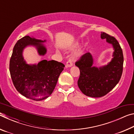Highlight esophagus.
Listing matches in <instances>:
<instances>
[{"label": "esophagus", "mask_w": 134, "mask_h": 134, "mask_svg": "<svg viewBox=\"0 0 134 134\" xmlns=\"http://www.w3.org/2000/svg\"><path fill=\"white\" fill-rule=\"evenodd\" d=\"M72 65V63L70 60L68 61V62L66 63V67H71Z\"/></svg>", "instance_id": "obj_1"}]
</instances>
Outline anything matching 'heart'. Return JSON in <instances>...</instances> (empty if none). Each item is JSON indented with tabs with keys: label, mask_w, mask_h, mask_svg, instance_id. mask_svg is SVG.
Here are the masks:
<instances>
[{
	"label": "heart",
	"mask_w": 134,
	"mask_h": 134,
	"mask_svg": "<svg viewBox=\"0 0 134 134\" xmlns=\"http://www.w3.org/2000/svg\"><path fill=\"white\" fill-rule=\"evenodd\" d=\"M79 43L76 42L75 44H74L73 45L71 46V48H76V47H77L79 45ZM84 51H85V48H81L80 49H79V50L76 51L75 53H74L73 55H72V58L74 59H78L80 57L83 55L84 53Z\"/></svg>",
	"instance_id": "1"
}]
</instances>
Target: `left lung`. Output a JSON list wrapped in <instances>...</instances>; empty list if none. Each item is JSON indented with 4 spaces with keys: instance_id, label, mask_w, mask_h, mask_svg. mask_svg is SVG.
<instances>
[{
    "instance_id": "8db88e82",
    "label": "left lung",
    "mask_w": 134,
    "mask_h": 134,
    "mask_svg": "<svg viewBox=\"0 0 134 134\" xmlns=\"http://www.w3.org/2000/svg\"><path fill=\"white\" fill-rule=\"evenodd\" d=\"M102 39L112 45L113 58L107 65L97 68L93 66V58L87 53L76 62L80 70L77 85L81 92L89 97L105 96L115 87L121 79L123 71L124 56L121 46L115 38L105 32H101Z\"/></svg>"
}]
</instances>
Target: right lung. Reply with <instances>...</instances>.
<instances>
[{
  "instance_id": "right-lung-1",
  "label": "right lung",
  "mask_w": 134,
  "mask_h": 134,
  "mask_svg": "<svg viewBox=\"0 0 134 134\" xmlns=\"http://www.w3.org/2000/svg\"><path fill=\"white\" fill-rule=\"evenodd\" d=\"M46 41L25 36L18 41L13 49L9 71L13 85L24 96L34 100H42L53 93L65 65L55 60L41 61L37 64H28L24 60V49L32 45L40 55H44L47 49L42 44Z\"/></svg>"
}]
</instances>
